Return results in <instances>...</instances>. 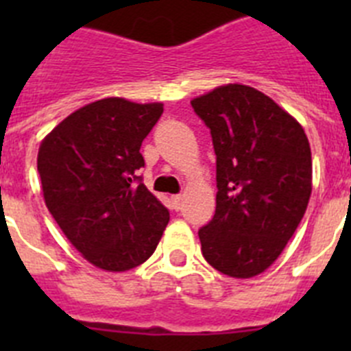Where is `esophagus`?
<instances>
[{"mask_svg": "<svg viewBox=\"0 0 351 351\" xmlns=\"http://www.w3.org/2000/svg\"><path fill=\"white\" fill-rule=\"evenodd\" d=\"M172 202H173V207H176V209H179V207H181V202H182L181 195H173Z\"/></svg>", "mask_w": 351, "mask_h": 351, "instance_id": "34e87169", "label": "esophagus"}]
</instances>
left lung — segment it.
Here are the masks:
<instances>
[{"label":"left lung","instance_id":"left-lung-1","mask_svg":"<svg viewBox=\"0 0 351 351\" xmlns=\"http://www.w3.org/2000/svg\"><path fill=\"white\" fill-rule=\"evenodd\" d=\"M216 153V210L198 230L202 255L230 278H253L281 255L311 197L302 126L263 93L226 84L191 100Z\"/></svg>","mask_w":351,"mask_h":351}]
</instances>
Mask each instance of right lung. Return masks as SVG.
I'll return each mask as SVG.
<instances>
[{
    "label": "right lung",
    "instance_id": "right-lung-1",
    "mask_svg": "<svg viewBox=\"0 0 351 351\" xmlns=\"http://www.w3.org/2000/svg\"><path fill=\"white\" fill-rule=\"evenodd\" d=\"M161 114L163 104L104 98L70 114L40 144L45 206L75 250L104 271L144 263L170 219L138 176L142 141Z\"/></svg>",
    "mask_w": 351,
    "mask_h": 351
}]
</instances>
